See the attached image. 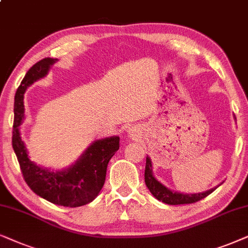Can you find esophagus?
<instances>
[{
    "instance_id": "obj_1",
    "label": "esophagus",
    "mask_w": 248,
    "mask_h": 248,
    "mask_svg": "<svg viewBox=\"0 0 248 248\" xmlns=\"http://www.w3.org/2000/svg\"><path fill=\"white\" fill-rule=\"evenodd\" d=\"M135 133H136V131H135L134 129H131V130H129V135H130V136H137V135L136 134H135Z\"/></svg>"
}]
</instances>
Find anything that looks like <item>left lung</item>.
Wrapping results in <instances>:
<instances>
[{
  "mask_svg": "<svg viewBox=\"0 0 248 248\" xmlns=\"http://www.w3.org/2000/svg\"><path fill=\"white\" fill-rule=\"evenodd\" d=\"M145 184L151 191V194L155 199L163 202L166 204H170V205H179V204H191L199 202V201L203 200L204 197L210 195L212 191L217 189L220 185H217L214 188L206 191H202V193H179V191L171 190L170 188L164 186L162 183H160L153 174V166H152V160L150 156H146V167H145Z\"/></svg>",
  "mask_w": 248,
  "mask_h": 248,
  "instance_id": "obj_1",
  "label": "left lung"
}]
</instances>
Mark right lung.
<instances>
[{"mask_svg": "<svg viewBox=\"0 0 248 248\" xmlns=\"http://www.w3.org/2000/svg\"><path fill=\"white\" fill-rule=\"evenodd\" d=\"M58 59L46 58L32 65L22 79L15 96L12 147L24 179L31 189L48 202L67 207H78L96 199L103 187L108 161L119 150V136L94 140L75 163L61 170H52L31 160L21 138L20 126L25 119L24 94L29 86L46 77Z\"/></svg>", "mask_w": 248, "mask_h": 248, "instance_id": "obj_1", "label": "right lung"}]
</instances>
